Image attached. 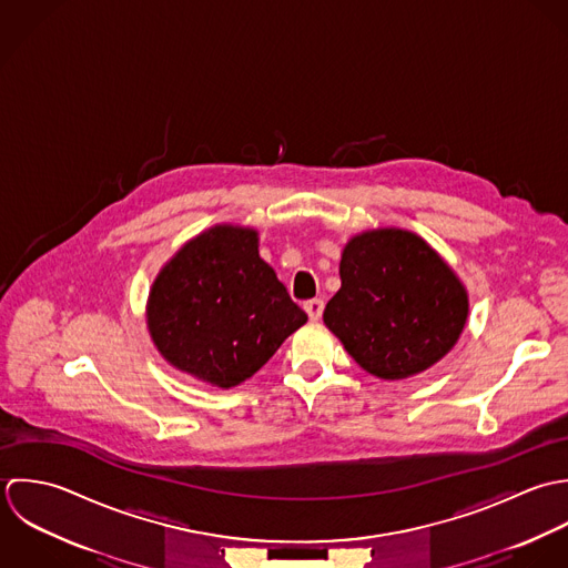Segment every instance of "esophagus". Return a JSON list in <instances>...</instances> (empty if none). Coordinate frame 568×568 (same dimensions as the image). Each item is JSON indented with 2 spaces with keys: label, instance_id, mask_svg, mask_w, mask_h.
I'll use <instances>...</instances> for the list:
<instances>
[{
  "label": "esophagus",
  "instance_id": "1",
  "mask_svg": "<svg viewBox=\"0 0 568 568\" xmlns=\"http://www.w3.org/2000/svg\"><path fill=\"white\" fill-rule=\"evenodd\" d=\"M323 310H325V303H323L321 298H312V301L305 303V312H307V316H310L312 321H321Z\"/></svg>",
  "mask_w": 568,
  "mask_h": 568
}]
</instances>
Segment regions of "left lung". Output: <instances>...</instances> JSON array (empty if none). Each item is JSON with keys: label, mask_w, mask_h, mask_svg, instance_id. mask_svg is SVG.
Masks as SVG:
<instances>
[{"label": "left lung", "mask_w": 568, "mask_h": 568, "mask_svg": "<svg viewBox=\"0 0 568 568\" xmlns=\"http://www.w3.org/2000/svg\"><path fill=\"white\" fill-rule=\"evenodd\" d=\"M341 290L323 321L346 353L379 379L437 364L467 321V292L422 236L399 227L355 234L342 250Z\"/></svg>", "instance_id": "left-lung-1"}]
</instances>
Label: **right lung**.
Here are the masks:
<instances>
[{
	"instance_id": "right-lung-1",
	"label": "right lung",
	"mask_w": 568,
	"mask_h": 568,
	"mask_svg": "<svg viewBox=\"0 0 568 568\" xmlns=\"http://www.w3.org/2000/svg\"><path fill=\"white\" fill-rule=\"evenodd\" d=\"M305 323L307 314L258 256V232L230 224L184 243L146 303L162 357L220 388L252 377Z\"/></svg>"
}]
</instances>
